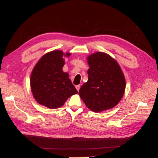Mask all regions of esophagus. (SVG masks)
I'll return each instance as SVG.
<instances>
[{"label": "esophagus", "instance_id": "34e87169", "mask_svg": "<svg viewBox=\"0 0 158 158\" xmlns=\"http://www.w3.org/2000/svg\"><path fill=\"white\" fill-rule=\"evenodd\" d=\"M76 89H77V91H78V92L79 89H80V85H76Z\"/></svg>", "mask_w": 158, "mask_h": 158}]
</instances>
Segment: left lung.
Masks as SVG:
<instances>
[{
  "label": "left lung",
  "instance_id": "8db88e82",
  "mask_svg": "<svg viewBox=\"0 0 158 158\" xmlns=\"http://www.w3.org/2000/svg\"><path fill=\"white\" fill-rule=\"evenodd\" d=\"M88 80L79 95L88 109L101 112L116 106L125 93V76L117 62L107 53L97 52L88 56Z\"/></svg>",
  "mask_w": 158,
  "mask_h": 158
}]
</instances>
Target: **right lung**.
I'll list each match as a JSON object with an SVG mask.
<instances>
[{
	"instance_id": "obj_1",
	"label": "right lung",
	"mask_w": 158,
	"mask_h": 158,
	"mask_svg": "<svg viewBox=\"0 0 158 158\" xmlns=\"http://www.w3.org/2000/svg\"><path fill=\"white\" fill-rule=\"evenodd\" d=\"M70 55L55 50L47 52L37 62L30 78L31 89L37 103L49 109L59 108L71 95L78 94L69 74L63 70V56Z\"/></svg>"
}]
</instances>
